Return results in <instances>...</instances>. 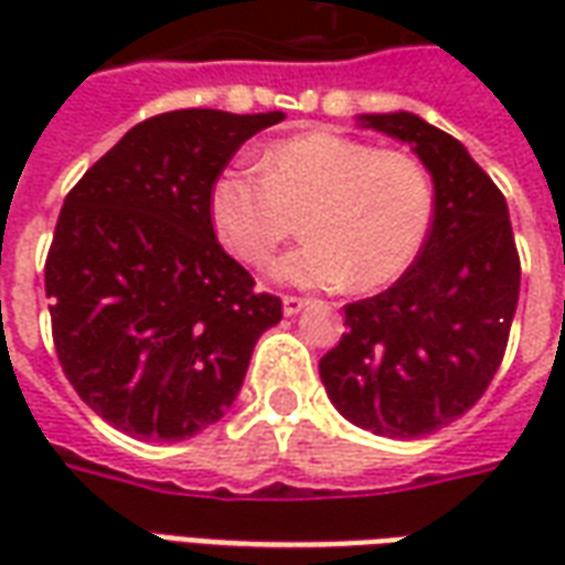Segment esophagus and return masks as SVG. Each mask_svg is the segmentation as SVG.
Returning a JSON list of instances; mask_svg holds the SVG:
<instances>
[{"mask_svg":"<svg viewBox=\"0 0 565 565\" xmlns=\"http://www.w3.org/2000/svg\"><path fill=\"white\" fill-rule=\"evenodd\" d=\"M281 302H284V315H287V318H294V315H299V311L308 306V299H302V296H284Z\"/></svg>","mask_w":565,"mask_h":565,"instance_id":"34e87169","label":"esophagus"}]
</instances>
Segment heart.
Here are the masks:
<instances>
[{"label":"heart","instance_id":"heart-1","mask_svg":"<svg viewBox=\"0 0 565 565\" xmlns=\"http://www.w3.org/2000/svg\"><path fill=\"white\" fill-rule=\"evenodd\" d=\"M302 215L306 245L278 259L294 287L379 290L408 271L424 247L436 193L426 166L405 150L318 129L275 141L257 172L226 169L209 211L221 242L247 266H266Z\"/></svg>","mask_w":565,"mask_h":565}]
</instances>
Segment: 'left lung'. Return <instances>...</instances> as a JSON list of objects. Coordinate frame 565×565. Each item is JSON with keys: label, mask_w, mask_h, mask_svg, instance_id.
I'll list each match as a JSON object with an SVG mask.
<instances>
[{"label": "left lung", "mask_w": 565, "mask_h": 565, "mask_svg": "<svg viewBox=\"0 0 565 565\" xmlns=\"http://www.w3.org/2000/svg\"><path fill=\"white\" fill-rule=\"evenodd\" d=\"M360 120L412 145L433 174L436 211L403 278L344 306V332L320 360V381L360 429L420 438L490 387L518 308L521 257L505 196L460 141L408 111Z\"/></svg>", "instance_id": "8db88e82"}]
</instances>
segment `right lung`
Masks as SVG:
<instances>
[{
    "instance_id": "1",
    "label": "right lung",
    "mask_w": 565,
    "mask_h": 565,
    "mask_svg": "<svg viewBox=\"0 0 565 565\" xmlns=\"http://www.w3.org/2000/svg\"><path fill=\"white\" fill-rule=\"evenodd\" d=\"M284 111L184 108L148 117L68 190L44 263L56 356L108 424L181 441L217 424L254 344L281 320L211 226L233 153Z\"/></svg>"
}]
</instances>
